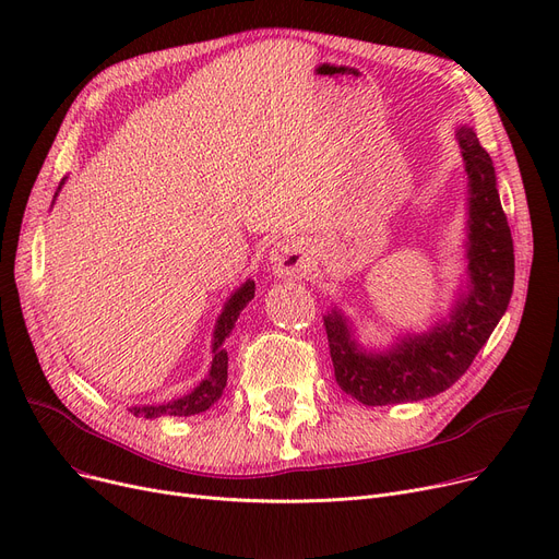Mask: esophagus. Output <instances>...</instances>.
<instances>
[{"instance_id":"obj_1","label":"esophagus","mask_w":559,"mask_h":559,"mask_svg":"<svg viewBox=\"0 0 559 559\" xmlns=\"http://www.w3.org/2000/svg\"><path fill=\"white\" fill-rule=\"evenodd\" d=\"M270 262H272V270L278 276L299 278L310 272L312 253L304 240L287 238V240H281L274 245V249L270 251Z\"/></svg>"}]
</instances>
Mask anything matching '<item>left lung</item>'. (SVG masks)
Returning <instances> with one entry per match:
<instances>
[{"label":"left lung","mask_w":559,"mask_h":559,"mask_svg":"<svg viewBox=\"0 0 559 559\" xmlns=\"http://www.w3.org/2000/svg\"><path fill=\"white\" fill-rule=\"evenodd\" d=\"M468 179V287L449 319L428 333L405 335L392 348L367 354L346 317H324L337 385L365 405L430 399L449 390L472 367L506 314L514 287V245L496 190V171L474 129H457Z\"/></svg>","instance_id":"8db88e82"}]
</instances>
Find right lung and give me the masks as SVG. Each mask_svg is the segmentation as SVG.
<instances>
[{"instance_id":"right-lung-1","label":"right lung","mask_w":559,"mask_h":559,"mask_svg":"<svg viewBox=\"0 0 559 559\" xmlns=\"http://www.w3.org/2000/svg\"><path fill=\"white\" fill-rule=\"evenodd\" d=\"M61 190V186H58ZM255 295V283L247 281L242 287H238L230 295V299L226 301L217 326L213 333V362H211V371L205 376L201 383L186 396L169 401V403H160V405H138L131 407V413L135 417H144V419H156L163 415L169 417H190V415H199L205 413L224 392L226 388V378H228V356L224 348V340L230 335L235 321H238L240 312L247 308V304L253 299Z\"/></svg>"}]
</instances>
